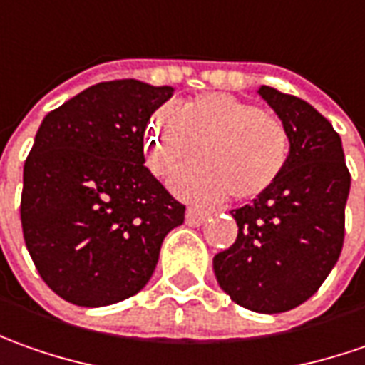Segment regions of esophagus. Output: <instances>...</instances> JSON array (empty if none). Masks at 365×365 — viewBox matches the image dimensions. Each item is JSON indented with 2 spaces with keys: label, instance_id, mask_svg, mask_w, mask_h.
Returning a JSON list of instances; mask_svg holds the SVG:
<instances>
[{
  "label": "esophagus",
  "instance_id": "esophagus-1",
  "mask_svg": "<svg viewBox=\"0 0 365 365\" xmlns=\"http://www.w3.org/2000/svg\"><path fill=\"white\" fill-rule=\"evenodd\" d=\"M207 216H210L207 212L195 210V207H187V212H185V224L187 226H202L206 222Z\"/></svg>",
  "mask_w": 365,
  "mask_h": 365
}]
</instances>
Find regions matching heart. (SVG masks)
Here are the masks:
<instances>
[{
  "label": "heart",
  "instance_id": "heart-1",
  "mask_svg": "<svg viewBox=\"0 0 365 365\" xmlns=\"http://www.w3.org/2000/svg\"><path fill=\"white\" fill-rule=\"evenodd\" d=\"M289 153L283 120L226 93L165 105L147 131V159L159 173L207 155L171 178L173 190L194 202H216L230 192L238 200L262 195L283 175Z\"/></svg>",
  "mask_w": 365,
  "mask_h": 365
}]
</instances>
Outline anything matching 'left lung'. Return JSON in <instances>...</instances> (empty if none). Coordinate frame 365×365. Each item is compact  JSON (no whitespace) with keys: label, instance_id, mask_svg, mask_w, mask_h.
Here are the masks:
<instances>
[{"label":"left lung","instance_id":"left-lung-1","mask_svg":"<svg viewBox=\"0 0 365 365\" xmlns=\"http://www.w3.org/2000/svg\"><path fill=\"white\" fill-rule=\"evenodd\" d=\"M258 95L287 125L291 153L269 192L230 212L238 236L214 257V272L240 307L283 313L315 295L341 255L351 175L321 113L270 86Z\"/></svg>","mask_w":365,"mask_h":365}]
</instances>
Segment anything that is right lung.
Here are the masks:
<instances>
[{"label":"right lung","mask_w":365,"mask_h":365,"mask_svg":"<svg viewBox=\"0 0 365 365\" xmlns=\"http://www.w3.org/2000/svg\"><path fill=\"white\" fill-rule=\"evenodd\" d=\"M173 95L147 82H98L48 113L24 165L21 230L44 283L105 307L143 289L185 206L145 168L149 117Z\"/></svg>","instance_id":"obj_1"}]
</instances>
